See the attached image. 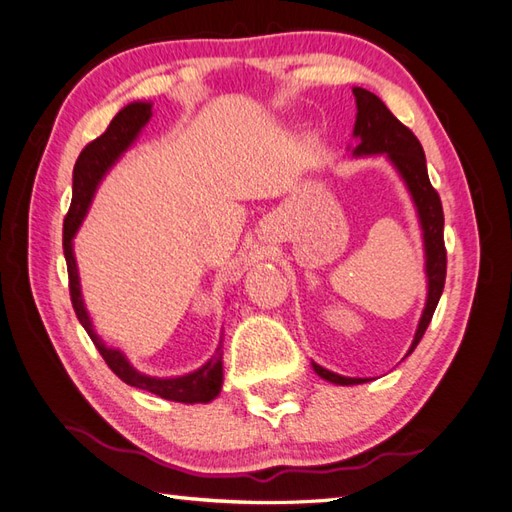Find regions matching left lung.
<instances>
[{"instance_id": "8db88e82", "label": "left lung", "mask_w": 512, "mask_h": 512, "mask_svg": "<svg viewBox=\"0 0 512 512\" xmlns=\"http://www.w3.org/2000/svg\"><path fill=\"white\" fill-rule=\"evenodd\" d=\"M355 104H358V117H355V128L353 135L360 139L358 148L353 154H386V157L395 163V168L406 181L414 205L419 211V220L423 227V240H425V272H427V303L423 316L419 320V329L414 334L412 347L408 355L417 349L421 342L427 325L434 316V310L438 301H441V294L445 288V275H447V251H445V240H443V227H445V216H443V205L441 196H438L436 189L430 183V176H427V165H425V152L421 141L414 137L408 126H403L395 115L388 111V106L377 98L375 93L366 91L362 87L353 89ZM314 371L327 379V382H334L340 386H353V384H364L368 379L362 377H342L327 371V368L318 366L312 362Z\"/></svg>"}]
</instances>
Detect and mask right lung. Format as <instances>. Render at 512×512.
<instances>
[{"label": "right lung", "instance_id": "1", "mask_svg": "<svg viewBox=\"0 0 512 512\" xmlns=\"http://www.w3.org/2000/svg\"><path fill=\"white\" fill-rule=\"evenodd\" d=\"M152 117V106L148 102H133L124 106V109L113 117L109 128L104 130L100 137L82 148L80 157L74 165V194H71V205L63 222V251L67 259V275H69V296L71 305H74V312L80 320V325L87 329L89 338L93 340L95 349L100 351L104 362L109 364L111 371L126 382L128 386H135L141 390H148L152 395L168 401L178 403H207L220 395L222 388V344L218 347L216 355L202 366L198 371L183 375V377H172V379H157L137 373L128 360L117 349L104 347V342L95 336L91 327V320L87 316L85 303H82L80 296V281H78V268L74 251H71V240L80 227L82 218H85L89 202L93 198L95 187H98L100 178L106 174V170L120 159V154L133 144L139 130L148 124Z\"/></svg>", "mask_w": 512, "mask_h": 512}]
</instances>
